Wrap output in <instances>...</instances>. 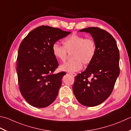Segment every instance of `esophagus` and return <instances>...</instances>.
<instances>
[{
  "mask_svg": "<svg viewBox=\"0 0 131 131\" xmlns=\"http://www.w3.org/2000/svg\"><path fill=\"white\" fill-rule=\"evenodd\" d=\"M70 74V75H72L73 77H75L77 75V74L76 73H69Z\"/></svg>",
  "mask_w": 131,
  "mask_h": 131,
  "instance_id": "34e87169",
  "label": "esophagus"
}]
</instances>
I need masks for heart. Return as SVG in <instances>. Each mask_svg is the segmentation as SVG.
<instances>
[{"label": "heart", "instance_id": "heart-1", "mask_svg": "<svg viewBox=\"0 0 131 131\" xmlns=\"http://www.w3.org/2000/svg\"><path fill=\"white\" fill-rule=\"evenodd\" d=\"M63 46L54 43L52 45L53 56L58 60L63 61L68 53H72L74 60L66 62L60 66V70L73 73L81 70L83 63L85 65L93 61L96 53V46L95 41L91 38H86L83 36L73 34L62 41Z\"/></svg>", "mask_w": 131, "mask_h": 131}]
</instances>
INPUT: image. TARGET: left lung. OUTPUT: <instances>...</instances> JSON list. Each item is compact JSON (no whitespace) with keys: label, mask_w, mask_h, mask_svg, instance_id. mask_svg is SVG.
<instances>
[{"label":"left lung","mask_w":131,"mask_h":131,"mask_svg":"<svg viewBox=\"0 0 131 131\" xmlns=\"http://www.w3.org/2000/svg\"><path fill=\"white\" fill-rule=\"evenodd\" d=\"M90 33L96 46V53L86 69L75 77L73 91L77 101L87 107L103 103L111 95L119 75V51L115 38L97 27L79 30ZM93 75L90 80L88 77Z\"/></svg>","instance_id":"8db88e82"}]
</instances>
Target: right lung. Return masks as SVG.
I'll list each match as a JSON object with an SVG mask.
<instances>
[{"instance_id":"obj_1","label":"right lung","mask_w":131,"mask_h":131,"mask_svg":"<svg viewBox=\"0 0 131 131\" xmlns=\"http://www.w3.org/2000/svg\"><path fill=\"white\" fill-rule=\"evenodd\" d=\"M70 32L42 25L30 31L18 50L17 74L22 96L31 106L48 107L55 101L65 72L53 74L58 67L52 47Z\"/></svg>"}]
</instances>
